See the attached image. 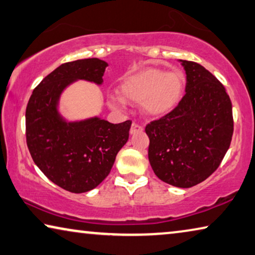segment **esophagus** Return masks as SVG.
Returning <instances> with one entry per match:
<instances>
[{
	"label": "esophagus",
	"instance_id": "34e87169",
	"mask_svg": "<svg viewBox=\"0 0 255 255\" xmlns=\"http://www.w3.org/2000/svg\"><path fill=\"white\" fill-rule=\"evenodd\" d=\"M142 131H143V128L142 127H140L139 124L133 123L131 128H130V134L133 135V134H136V133H141Z\"/></svg>",
	"mask_w": 255,
	"mask_h": 255
}]
</instances>
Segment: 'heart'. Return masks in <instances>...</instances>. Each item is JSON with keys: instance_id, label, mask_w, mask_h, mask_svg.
I'll return each instance as SVG.
<instances>
[{"instance_id": "1", "label": "heart", "mask_w": 255, "mask_h": 255, "mask_svg": "<svg viewBox=\"0 0 255 255\" xmlns=\"http://www.w3.org/2000/svg\"><path fill=\"white\" fill-rule=\"evenodd\" d=\"M186 80L182 73L146 67L125 75L120 82L119 97H108V106L117 109L125 103L140 104L143 115L162 119L175 111L181 103Z\"/></svg>"}]
</instances>
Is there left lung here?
Masks as SVG:
<instances>
[{"mask_svg": "<svg viewBox=\"0 0 255 255\" xmlns=\"http://www.w3.org/2000/svg\"><path fill=\"white\" fill-rule=\"evenodd\" d=\"M179 62L186 72V95L173 113L146 127L148 158L162 181L190 188L209 178L229 149L233 106L209 70L194 61Z\"/></svg>", "mask_w": 255, "mask_h": 255, "instance_id": "obj_1", "label": "left lung"}]
</instances>
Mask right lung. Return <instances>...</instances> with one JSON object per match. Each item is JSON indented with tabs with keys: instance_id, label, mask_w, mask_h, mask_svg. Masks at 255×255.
Instances as JSON below:
<instances>
[{
	"instance_id": "add662e5",
	"label": "right lung",
	"mask_w": 255,
	"mask_h": 255,
	"mask_svg": "<svg viewBox=\"0 0 255 255\" xmlns=\"http://www.w3.org/2000/svg\"><path fill=\"white\" fill-rule=\"evenodd\" d=\"M108 64L98 58L66 62L34 89L26 108V140L34 163L70 193L92 190L104 181L128 139L131 121L113 124L98 116L67 121L59 112L61 93L78 80L103 84Z\"/></svg>"
}]
</instances>
